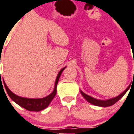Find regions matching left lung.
Masks as SVG:
<instances>
[{
  "label": "left lung",
  "instance_id": "left-lung-1",
  "mask_svg": "<svg viewBox=\"0 0 134 134\" xmlns=\"http://www.w3.org/2000/svg\"><path fill=\"white\" fill-rule=\"evenodd\" d=\"M130 88V86H128V88H126L122 93H121L120 95H118L116 97H114V98H112V99H109L107 100H101V99H95L92 96H90L89 95H88L86 93H83V91L80 90V93L82 94V96L84 97V99L86 100L88 102L92 104L93 105H96V106L99 107H109L113 105L114 104H115L118 101L119 99H120L122 98V96H124V94L128 91V90Z\"/></svg>",
  "mask_w": 134,
  "mask_h": 134
}]
</instances>
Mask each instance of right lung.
<instances>
[{
	"label": "right lung",
	"instance_id": "obj_1",
	"mask_svg": "<svg viewBox=\"0 0 134 134\" xmlns=\"http://www.w3.org/2000/svg\"><path fill=\"white\" fill-rule=\"evenodd\" d=\"M66 68V67H64V68H62V70L59 72V73L57 75V77L56 78L55 80V86H54V88L53 92L50 93L48 96L43 97V98H39V99H30V98H25V97H21V96H19L17 95H16L15 93L12 92L11 90L9 89L8 86H6L5 81L3 80V83H4V86L5 88L7 91V93L9 96V97L12 99L15 103H16L18 105H19L21 107L25 108V109H27L29 111H35V112H39L41 111L43 109H46L49 104L51 102V101L53 100L54 98V96H56L57 93V86L58 81L59 80V77L61 76V74L63 72V70ZM1 78V75H0ZM2 83V81H1Z\"/></svg>",
	"mask_w": 134,
	"mask_h": 134
}]
</instances>
